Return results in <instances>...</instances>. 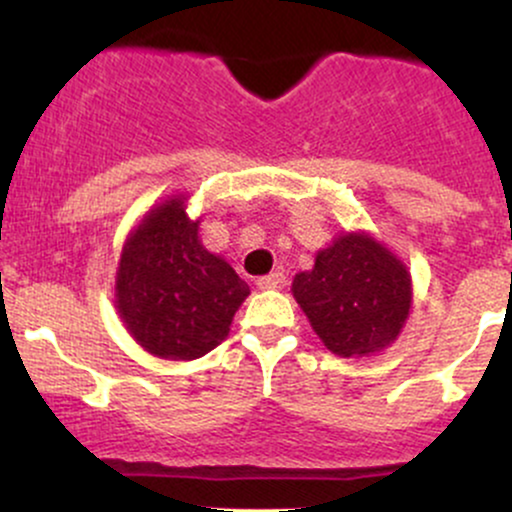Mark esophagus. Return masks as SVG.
<instances>
[{"label":"esophagus","mask_w":512,"mask_h":512,"mask_svg":"<svg viewBox=\"0 0 512 512\" xmlns=\"http://www.w3.org/2000/svg\"><path fill=\"white\" fill-rule=\"evenodd\" d=\"M257 286H260V289H284L286 276L281 272L264 274V276H260V279H257Z\"/></svg>","instance_id":"1"}]
</instances>
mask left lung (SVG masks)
<instances>
[{"label":"left lung","mask_w":512,"mask_h":512,"mask_svg":"<svg viewBox=\"0 0 512 512\" xmlns=\"http://www.w3.org/2000/svg\"><path fill=\"white\" fill-rule=\"evenodd\" d=\"M293 296L337 356L370 354L397 337L409 315L407 267L363 233L339 236L296 274Z\"/></svg>","instance_id":"8db88e82"}]
</instances>
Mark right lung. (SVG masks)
<instances>
[{
    "instance_id": "1",
    "label": "right lung",
    "mask_w": 512,
    "mask_h": 512,
    "mask_svg": "<svg viewBox=\"0 0 512 512\" xmlns=\"http://www.w3.org/2000/svg\"><path fill=\"white\" fill-rule=\"evenodd\" d=\"M129 334L154 356L190 361L228 334L250 289L197 238L182 197L146 214L122 250L115 284Z\"/></svg>"
}]
</instances>
